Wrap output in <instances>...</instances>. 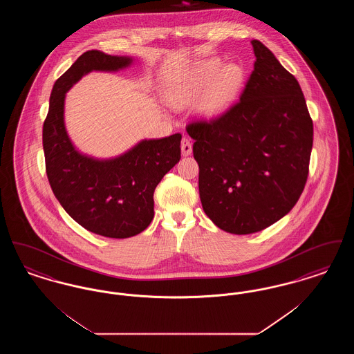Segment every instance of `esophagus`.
I'll list each match as a JSON object with an SVG mask.
<instances>
[{
    "mask_svg": "<svg viewBox=\"0 0 354 354\" xmlns=\"http://www.w3.org/2000/svg\"><path fill=\"white\" fill-rule=\"evenodd\" d=\"M180 147H182V153H183V156H188V155H191V152H192V143H191V140L188 139V138H183L182 139V145H180Z\"/></svg>",
    "mask_w": 354,
    "mask_h": 354,
    "instance_id": "obj_1",
    "label": "esophagus"
}]
</instances>
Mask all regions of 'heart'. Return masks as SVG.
<instances>
[{
    "instance_id": "heart-1",
    "label": "heart",
    "mask_w": 354,
    "mask_h": 354,
    "mask_svg": "<svg viewBox=\"0 0 354 354\" xmlns=\"http://www.w3.org/2000/svg\"><path fill=\"white\" fill-rule=\"evenodd\" d=\"M244 81V70L237 64L223 66L219 57L195 62L176 75L165 88V98L175 109L196 106L203 118H218L234 103Z\"/></svg>"
}]
</instances>
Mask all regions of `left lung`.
<instances>
[{
	"label": "left lung",
	"mask_w": 354,
	"mask_h": 354,
	"mask_svg": "<svg viewBox=\"0 0 354 354\" xmlns=\"http://www.w3.org/2000/svg\"><path fill=\"white\" fill-rule=\"evenodd\" d=\"M253 71L240 101L219 118L194 122L199 195L220 230L248 235L286 216L303 194L313 122L297 80L252 39Z\"/></svg>",
	"instance_id": "8db88e82"
}]
</instances>
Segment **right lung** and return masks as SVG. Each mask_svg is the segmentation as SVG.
<instances>
[{"label": "right lung", "mask_w": 354, "mask_h": 354, "mask_svg": "<svg viewBox=\"0 0 354 354\" xmlns=\"http://www.w3.org/2000/svg\"><path fill=\"white\" fill-rule=\"evenodd\" d=\"M131 57L84 53L55 81L42 143L51 189L68 215L87 231L126 239L145 231L153 218V191L180 160L182 135L143 139L129 151L97 159L78 151L65 126L68 90L91 71H118Z\"/></svg>", "instance_id": "1"}]
</instances>
